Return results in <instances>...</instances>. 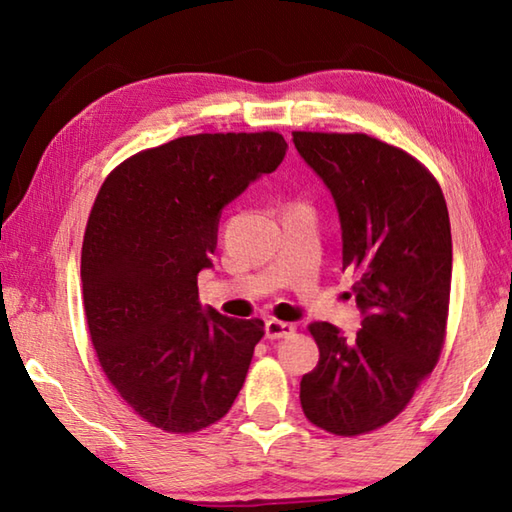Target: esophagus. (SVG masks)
I'll use <instances>...</instances> for the list:
<instances>
[{
    "label": "esophagus",
    "instance_id": "obj_1",
    "mask_svg": "<svg viewBox=\"0 0 512 512\" xmlns=\"http://www.w3.org/2000/svg\"><path fill=\"white\" fill-rule=\"evenodd\" d=\"M266 339H287L293 332H296V325L291 323H282V320H275V318H268L266 320Z\"/></svg>",
    "mask_w": 512,
    "mask_h": 512
}]
</instances>
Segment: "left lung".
<instances>
[{"mask_svg": "<svg viewBox=\"0 0 512 512\" xmlns=\"http://www.w3.org/2000/svg\"><path fill=\"white\" fill-rule=\"evenodd\" d=\"M339 210L343 268H354L361 329L311 323L316 368L300 381L307 420L359 436L397 418L445 343L452 228L438 180L397 146L363 133H293Z\"/></svg>", "mask_w": 512, "mask_h": 512, "instance_id": "8db88e82", "label": "left lung"}]
</instances>
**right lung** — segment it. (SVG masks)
Returning <instances> with one entry per match:
<instances>
[{
	"label": "right lung",
	"instance_id": "add662e5",
	"mask_svg": "<svg viewBox=\"0 0 512 512\" xmlns=\"http://www.w3.org/2000/svg\"><path fill=\"white\" fill-rule=\"evenodd\" d=\"M280 133H201L131 155L83 237V307L103 372L153 427L194 433L230 411L264 320L198 302L221 210L287 155Z\"/></svg>",
	"mask_w": 512,
	"mask_h": 512
}]
</instances>
